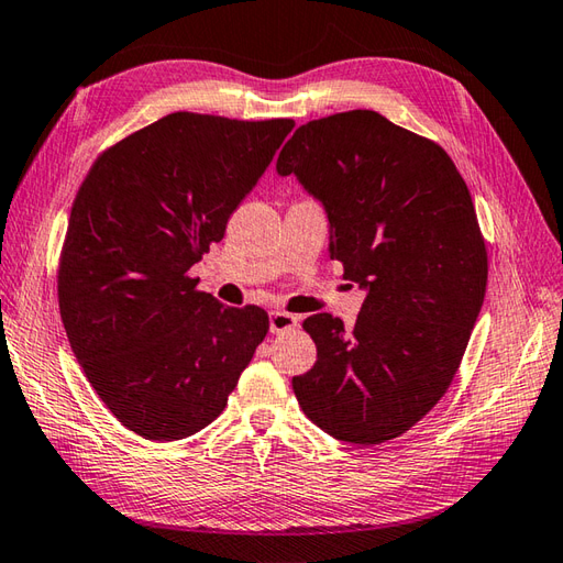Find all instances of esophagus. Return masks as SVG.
I'll list each match as a JSON object with an SVG mask.
<instances>
[{
    "mask_svg": "<svg viewBox=\"0 0 563 563\" xmlns=\"http://www.w3.org/2000/svg\"><path fill=\"white\" fill-rule=\"evenodd\" d=\"M299 325V319L295 313H287V311H271V333H285V331H292Z\"/></svg>",
    "mask_w": 563,
    "mask_h": 563,
    "instance_id": "34e87169",
    "label": "esophagus"
}]
</instances>
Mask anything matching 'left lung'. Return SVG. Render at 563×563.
I'll use <instances>...</instances> for the list:
<instances>
[{
  "instance_id": "obj_1",
  "label": "left lung",
  "mask_w": 563,
  "mask_h": 563,
  "mask_svg": "<svg viewBox=\"0 0 563 563\" xmlns=\"http://www.w3.org/2000/svg\"><path fill=\"white\" fill-rule=\"evenodd\" d=\"M331 222V258L367 290L355 329L305 319L313 369L292 388L309 420L347 443L405 434L446 394L485 302L487 246L473 196L439 143L374 110L297 129L278 155Z\"/></svg>"
}]
</instances>
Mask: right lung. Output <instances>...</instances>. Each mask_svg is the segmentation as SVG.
I'll use <instances>...</instances> for the list:
<instances>
[{
	"label": "right lung",
	"instance_id": "obj_1",
	"mask_svg": "<svg viewBox=\"0 0 563 563\" xmlns=\"http://www.w3.org/2000/svg\"><path fill=\"white\" fill-rule=\"evenodd\" d=\"M292 126L173 112L104 148L76 191L57 268L62 323L98 398L143 439L211 424L268 333L264 309L222 307L189 268Z\"/></svg>",
	"mask_w": 563,
	"mask_h": 563
}]
</instances>
